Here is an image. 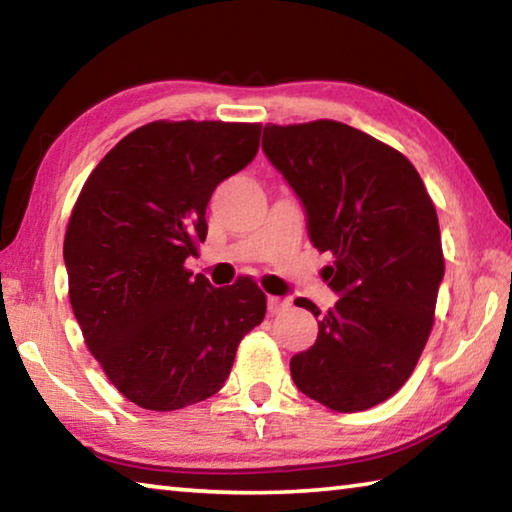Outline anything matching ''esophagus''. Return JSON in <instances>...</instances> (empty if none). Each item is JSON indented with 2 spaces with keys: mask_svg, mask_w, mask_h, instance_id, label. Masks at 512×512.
<instances>
[{
  "mask_svg": "<svg viewBox=\"0 0 512 512\" xmlns=\"http://www.w3.org/2000/svg\"><path fill=\"white\" fill-rule=\"evenodd\" d=\"M266 305H268V311H271V314H280V311L289 309L291 302H289V298H280V296H268Z\"/></svg>",
  "mask_w": 512,
  "mask_h": 512,
  "instance_id": "obj_1",
  "label": "esophagus"
}]
</instances>
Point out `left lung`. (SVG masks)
Returning <instances> with one entry per match:
<instances>
[{"label": "left lung", "mask_w": 512, "mask_h": 512, "mask_svg": "<svg viewBox=\"0 0 512 512\" xmlns=\"http://www.w3.org/2000/svg\"><path fill=\"white\" fill-rule=\"evenodd\" d=\"M262 149L307 214L309 241L332 253L325 268L339 293L318 318L291 377L311 400L354 413L404 386L429 339L445 275L436 207L400 151L341 121L264 126Z\"/></svg>", "instance_id": "left-lung-1"}]
</instances>
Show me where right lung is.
<instances>
[{
    "label": "right lung",
    "instance_id": "1",
    "mask_svg": "<svg viewBox=\"0 0 512 512\" xmlns=\"http://www.w3.org/2000/svg\"><path fill=\"white\" fill-rule=\"evenodd\" d=\"M259 124L153 121L126 135L81 189L63 257L85 345L112 386L149 411L221 391L264 320L250 280L214 289L185 259L207 237L216 185L255 160Z\"/></svg>",
    "mask_w": 512,
    "mask_h": 512
}]
</instances>
